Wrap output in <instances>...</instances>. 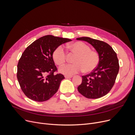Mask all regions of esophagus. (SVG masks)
<instances>
[{"mask_svg": "<svg viewBox=\"0 0 135 135\" xmlns=\"http://www.w3.org/2000/svg\"><path fill=\"white\" fill-rule=\"evenodd\" d=\"M65 78H72L73 77V76H69V75H65Z\"/></svg>", "mask_w": 135, "mask_h": 135, "instance_id": "1", "label": "esophagus"}]
</instances>
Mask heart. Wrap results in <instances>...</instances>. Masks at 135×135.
<instances>
[{"label": "heart", "instance_id": "b5f03b06", "mask_svg": "<svg viewBox=\"0 0 135 135\" xmlns=\"http://www.w3.org/2000/svg\"><path fill=\"white\" fill-rule=\"evenodd\" d=\"M67 49L77 56L74 60V64L67 65L61 67L60 72L66 75H72L83 71L90 73L97 67L100 56L97 52L92 50L88 45L81 41H76L67 46ZM52 57L55 62L59 66L65 64L67 54L62 46H59L54 51Z\"/></svg>", "mask_w": 135, "mask_h": 135}]
</instances>
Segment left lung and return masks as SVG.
I'll return each instance as SVG.
<instances>
[{"label":"left lung","mask_w":135,"mask_h":135,"mask_svg":"<svg viewBox=\"0 0 135 135\" xmlns=\"http://www.w3.org/2000/svg\"><path fill=\"white\" fill-rule=\"evenodd\" d=\"M77 40L89 42L100 56L97 67L91 73L82 76V83L78 90L88 98L96 99L107 95L114 85L119 72V61L115 52L106 42L89 37Z\"/></svg>","instance_id":"left-lung-1"}]
</instances>
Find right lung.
<instances>
[{
  "label": "right lung",
  "mask_w": 135,
  "mask_h": 135,
  "mask_svg": "<svg viewBox=\"0 0 135 135\" xmlns=\"http://www.w3.org/2000/svg\"><path fill=\"white\" fill-rule=\"evenodd\" d=\"M71 39L47 35L34 41L21 56L17 65V78L25 95L37 102L46 101L59 90L65 79L57 70L52 57L59 46Z\"/></svg>",
  "instance_id": "1"
}]
</instances>
